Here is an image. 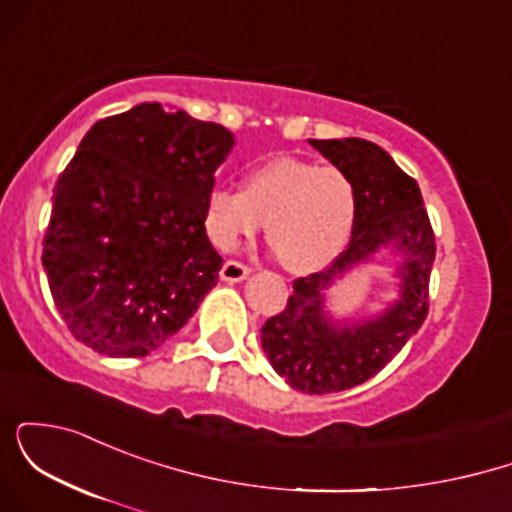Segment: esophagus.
<instances>
[{"mask_svg":"<svg viewBox=\"0 0 512 512\" xmlns=\"http://www.w3.org/2000/svg\"><path fill=\"white\" fill-rule=\"evenodd\" d=\"M248 274H250V267H245L243 262H236V260H228L221 267V279L228 281V284H236V281H243Z\"/></svg>","mask_w":512,"mask_h":512,"instance_id":"obj_1","label":"esophagus"}]
</instances>
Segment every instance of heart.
Here are the masks:
<instances>
[{"label":"heart","mask_w":512,"mask_h":512,"mask_svg":"<svg viewBox=\"0 0 512 512\" xmlns=\"http://www.w3.org/2000/svg\"><path fill=\"white\" fill-rule=\"evenodd\" d=\"M354 209V185L342 168L276 156L252 170L245 190L211 192L204 228L211 243L233 250L267 221V240L279 262L291 272L308 274L342 252Z\"/></svg>","instance_id":"b5f03b06"}]
</instances>
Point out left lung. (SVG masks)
<instances>
[{
    "label": "left lung",
    "mask_w": 512,
    "mask_h": 512,
    "mask_svg": "<svg viewBox=\"0 0 512 512\" xmlns=\"http://www.w3.org/2000/svg\"><path fill=\"white\" fill-rule=\"evenodd\" d=\"M308 142L354 185L351 240L330 267L293 281L286 308L264 322L262 349L291 387L327 395L373 378L424 325L436 238L419 185L385 149L358 137ZM383 247L403 255L396 301L368 321L332 318L324 291Z\"/></svg>",
    "instance_id": "obj_1"
}]
</instances>
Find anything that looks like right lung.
Wrapping results in <instances>:
<instances>
[{"mask_svg": "<svg viewBox=\"0 0 512 512\" xmlns=\"http://www.w3.org/2000/svg\"><path fill=\"white\" fill-rule=\"evenodd\" d=\"M233 134L139 103L86 132L52 197L43 267L62 320L103 356L158 349L219 281L204 209Z\"/></svg>", "mask_w": 512, "mask_h": 512, "instance_id": "1", "label": "right lung"}]
</instances>
